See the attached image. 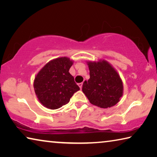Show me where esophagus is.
<instances>
[{
    "mask_svg": "<svg viewBox=\"0 0 157 157\" xmlns=\"http://www.w3.org/2000/svg\"><path fill=\"white\" fill-rule=\"evenodd\" d=\"M82 85H83V83H82V82H81V83H79V84H78V86H79V88H80L81 89H82Z\"/></svg>",
    "mask_w": 157,
    "mask_h": 157,
    "instance_id": "1",
    "label": "esophagus"
}]
</instances>
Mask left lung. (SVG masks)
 <instances>
[{"label":"left lung","mask_w":157,"mask_h":157,"mask_svg":"<svg viewBox=\"0 0 157 157\" xmlns=\"http://www.w3.org/2000/svg\"><path fill=\"white\" fill-rule=\"evenodd\" d=\"M90 78L82 91L91 104L106 109L116 105L123 95V83L113 66L105 59L87 61Z\"/></svg>","instance_id":"obj_1"}]
</instances>
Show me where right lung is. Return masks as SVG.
Wrapping results in <instances>:
<instances>
[{"label": "right lung", "instance_id": "right-lung-1", "mask_svg": "<svg viewBox=\"0 0 157 157\" xmlns=\"http://www.w3.org/2000/svg\"><path fill=\"white\" fill-rule=\"evenodd\" d=\"M73 60L67 57H57L46 63L34 79V89L41 104L50 109H57L69 102L79 90L69 73Z\"/></svg>", "mask_w": 157, "mask_h": 157}]
</instances>
